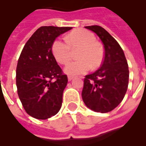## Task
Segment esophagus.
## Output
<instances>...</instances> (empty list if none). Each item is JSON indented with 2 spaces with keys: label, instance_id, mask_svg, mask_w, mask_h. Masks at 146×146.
Returning <instances> with one entry per match:
<instances>
[{
  "label": "esophagus",
  "instance_id": "esophagus-1",
  "mask_svg": "<svg viewBox=\"0 0 146 146\" xmlns=\"http://www.w3.org/2000/svg\"><path fill=\"white\" fill-rule=\"evenodd\" d=\"M73 76H68V80L69 81H71V80H73Z\"/></svg>",
  "mask_w": 146,
  "mask_h": 146
}]
</instances>
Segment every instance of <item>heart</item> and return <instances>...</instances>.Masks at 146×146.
Masks as SVG:
<instances>
[{
  "instance_id": "heart-1",
  "label": "heart",
  "mask_w": 146,
  "mask_h": 146,
  "mask_svg": "<svg viewBox=\"0 0 146 146\" xmlns=\"http://www.w3.org/2000/svg\"><path fill=\"white\" fill-rule=\"evenodd\" d=\"M80 48L79 60L69 64L64 70L70 75H79L86 72L91 66L96 69L101 65L104 51L101 44L96 42L93 33L86 29H76L67 36V42L62 39L55 40L52 44V52L57 61L66 64L72 57V49Z\"/></svg>"
}]
</instances>
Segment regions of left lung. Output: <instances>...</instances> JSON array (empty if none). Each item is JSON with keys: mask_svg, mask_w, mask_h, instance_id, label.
<instances>
[{"mask_svg": "<svg viewBox=\"0 0 146 146\" xmlns=\"http://www.w3.org/2000/svg\"><path fill=\"white\" fill-rule=\"evenodd\" d=\"M102 40L104 57L101 67L86 76L82 92V100L89 109L107 113L122 102L129 83V69L123 50L104 28L86 26Z\"/></svg>", "mask_w": 146, "mask_h": 146, "instance_id": "obj_1", "label": "left lung"}]
</instances>
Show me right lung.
I'll list each match as a JSON object with an SVG mask.
<instances>
[{
    "instance_id": "add662e5",
    "label": "right lung",
    "mask_w": 146,
    "mask_h": 146,
    "mask_svg": "<svg viewBox=\"0 0 146 146\" xmlns=\"http://www.w3.org/2000/svg\"><path fill=\"white\" fill-rule=\"evenodd\" d=\"M71 27L42 26L27 41L17 66V93L29 115L46 120L58 113L67 76L52 53V44Z\"/></svg>"
}]
</instances>
